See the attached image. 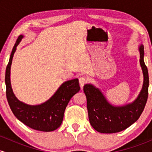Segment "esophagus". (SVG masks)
<instances>
[{
  "label": "esophagus",
  "mask_w": 152,
  "mask_h": 152,
  "mask_svg": "<svg viewBox=\"0 0 152 152\" xmlns=\"http://www.w3.org/2000/svg\"><path fill=\"white\" fill-rule=\"evenodd\" d=\"M87 81H88V78L85 77V76H81L79 78V84L81 87H83L84 86V84L87 83Z\"/></svg>",
  "instance_id": "34e87169"
}]
</instances>
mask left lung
I'll use <instances>...</instances> for the list:
<instances>
[{"label":"left lung","mask_w":152,"mask_h":152,"mask_svg":"<svg viewBox=\"0 0 152 152\" xmlns=\"http://www.w3.org/2000/svg\"><path fill=\"white\" fill-rule=\"evenodd\" d=\"M139 51L140 64L144 74V84L140 94L132 104L119 107L113 106L107 102L98 88L90 84L83 87L90 124L97 132L105 134L121 132L137 121L142 114L147 102L149 80L147 67L144 61L143 45H141Z\"/></svg>","instance_id":"left-lung-1"}]
</instances>
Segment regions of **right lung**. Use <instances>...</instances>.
Returning a JSON list of instances; mask_svg holds the SVG:
<instances>
[{"label": "right lung", "mask_w": 152, "mask_h": 152, "mask_svg": "<svg viewBox=\"0 0 152 152\" xmlns=\"http://www.w3.org/2000/svg\"><path fill=\"white\" fill-rule=\"evenodd\" d=\"M22 38V35L18 36L6 67L5 81L7 100L15 117L26 126L41 132H52L61 126L69 101L74 94L79 91L78 79L75 78L66 81L49 100L41 105L29 106L19 102L13 94L10 86V71L13 54Z\"/></svg>", "instance_id": "right-lung-1"}]
</instances>
